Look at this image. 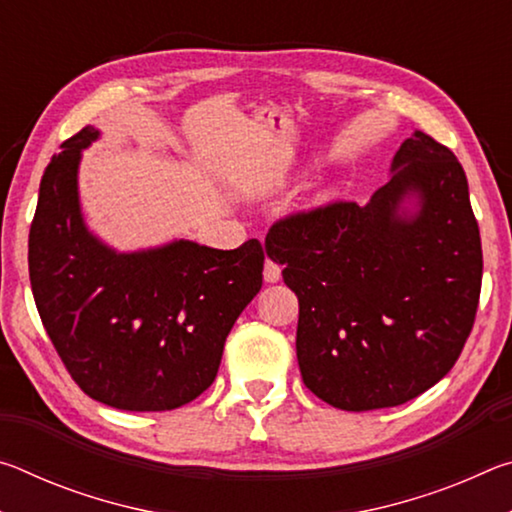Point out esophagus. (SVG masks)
Masks as SVG:
<instances>
[{
	"label": "esophagus",
	"instance_id": "obj_1",
	"mask_svg": "<svg viewBox=\"0 0 512 512\" xmlns=\"http://www.w3.org/2000/svg\"><path fill=\"white\" fill-rule=\"evenodd\" d=\"M280 277H282L280 264H275L273 259H266V264H264V282L275 284V282H280Z\"/></svg>",
	"mask_w": 512,
	"mask_h": 512
}]
</instances>
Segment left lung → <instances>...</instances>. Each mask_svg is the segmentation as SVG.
<instances>
[{"instance_id": "8db88e82", "label": "left lung", "mask_w": 512, "mask_h": 512, "mask_svg": "<svg viewBox=\"0 0 512 512\" xmlns=\"http://www.w3.org/2000/svg\"><path fill=\"white\" fill-rule=\"evenodd\" d=\"M300 302L302 381L343 411L386 409L443 379L474 325L481 237L467 178L415 131L366 205L293 214L266 235Z\"/></svg>"}]
</instances>
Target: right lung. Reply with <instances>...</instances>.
Here are the masks:
<instances>
[{"label": "right lung", "mask_w": 512, "mask_h": 512, "mask_svg": "<svg viewBox=\"0 0 512 512\" xmlns=\"http://www.w3.org/2000/svg\"><path fill=\"white\" fill-rule=\"evenodd\" d=\"M85 126L60 144L40 180L29 232L38 314L69 375L92 400L121 411H171L216 377L223 345L262 289L264 250L248 239L216 250L189 239L119 253L81 210Z\"/></svg>", "instance_id": "right-lung-1"}]
</instances>
